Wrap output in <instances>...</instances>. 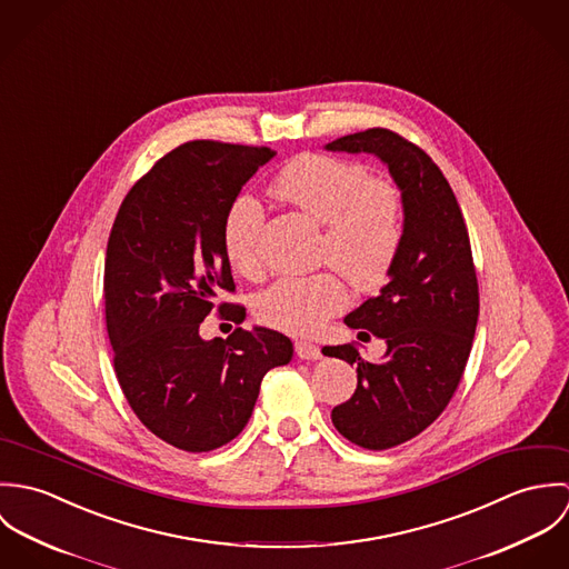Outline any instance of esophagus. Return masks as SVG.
Returning <instances> with one entry per match:
<instances>
[{"label": "esophagus", "instance_id": "esophagus-1", "mask_svg": "<svg viewBox=\"0 0 569 569\" xmlns=\"http://www.w3.org/2000/svg\"><path fill=\"white\" fill-rule=\"evenodd\" d=\"M296 355H298L300 359H311V361H316V359H322V348L316 346V343H311V341H296Z\"/></svg>", "mask_w": 569, "mask_h": 569}]
</instances>
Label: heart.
Wrapping results in <instances>:
<instances>
[{
  "instance_id": "b5f03b06",
  "label": "heart",
  "mask_w": 569,
  "mask_h": 569,
  "mask_svg": "<svg viewBox=\"0 0 569 569\" xmlns=\"http://www.w3.org/2000/svg\"><path fill=\"white\" fill-rule=\"evenodd\" d=\"M273 190L326 226L325 262L361 287L383 280L403 234L401 203L392 186L370 179L361 163L307 153L280 170ZM262 206L251 194H239L223 219V251L243 276H256L262 267ZM348 302V284L335 271L280 278L256 298V318L289 335H316Z\"/></svg>"
}]
</instances>
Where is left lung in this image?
<instances>
[{
    "instance_id": "left-lung-1",
    "label": "left lung",
    "mask_w": 569,
    "mask_h": 569,
    "mask_svg": "<svg viewBox=\"0 0 569 569\" xmlns=\"http://www.w3.org/2000/svg\"><path fill=\"white\" fill-rule=\"evenodd\" d=\"M325 149L379 158L401 190L403 234L388 282L343 318L383 339L386 355L366 361L350 343L325 352L357 368L355 395L330 413L335 429L381 451L418 436L451 401L480 316L478 278L456 194L422 149L388 129L343 136Z\"/></svg>"
}]
</instances>
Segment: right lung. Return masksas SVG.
I'll return each instance as SVG.
<instances>
[{"label": "right lung", "instance_id": "obj_1", "mask_svg": "<svg viewBox=\"0 0 569 569\" xmlns=\"http://www.w3.org/2000/svg\"><path fill=\"white\" fill-rule=\"evenodd\" d=\"M273 153L194 140L163 156L124 197L104 258V316L118 383L163 442L201 453L243 431L262 377L293 357L282 332L253 326L206 341L199 326L234 291L223 219Z\"/></svg>", "mask_w": 569, "mask_h": 569}]
</instances>
